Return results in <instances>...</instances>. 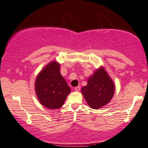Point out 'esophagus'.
Here are the masks:
<instances>
[{
	"label": "esophagus",
	"instance_id": "esophagus-1",
	"mask_svg": "<svg viewBox=\"0 0 148 148\" xmlns=\"http://www.w3.org/2000/svg\"><path fill=\"white\" fill-rule=\"evenodd\" d=\"M75 91H79L80 90V86H78L77 87H75Z\"/></svg>",
	"mask_w": 148,
	"mask_h": 148
}]
</instances>
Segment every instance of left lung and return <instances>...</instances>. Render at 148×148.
<instances>
[{
  "label": "left lung",
  "instance_id": "left-lung-1",
  "mask_svg": "<svg viewBox=\"0 0 148 148\" xmlns=\"http://www.w3.org/2000/svg\"><path fill=\"white\" fill-rule=\"evenodd\" d=\"M89 106L99 109L110 102L114 92V84L103 67H100L88 79V84L81 89Z\"/></svg>",
  "mask_w": 148,
  "mask_h": 148
}]
</instances>
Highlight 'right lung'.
Masks as SVG:
<instances>
[{
  "label": "right lung",
  "instance_id": "obj_1",
  "mask_svg": "<svg viewBox=\"0 0 148 148\" xmlns=\"http://www.w3.org/2000/svg\"><path fill=\"white\" fill-rule=\"evenodd\" d=\"M57 62L52 61L42 70L36 79L35 90L39 101L49 109L62 107L71 88L60 72Z\"/></svg>",
  "mask_w": 148,
  "mask_h": 148
}]
</instances>
